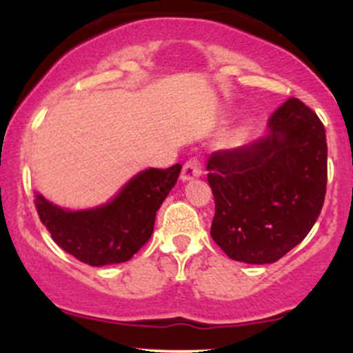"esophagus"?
I'll list each match as a JSON object with an SVG mask.
<instances>
[{
  "label": "esophagus",
  "instance_id": "obj_1",
  "mask_svg": "<svg viewBox=\"0 0 353 353\" xmlns=\"http://www.w3.org/2000/svg\"><path fill=\"white\" fill-rule=\"evenodd\" d=\"M201 174H202L201 159L199 157H190L188 163L184 164V168H182L181 177L184 181H189V179H194V177H199Z\"/></svg>",
  "mask_w": 353,
  "mask_h": 353
}]
</instances>
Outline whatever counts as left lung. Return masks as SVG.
I'll list each match as a JSON object with an SVG mask.
<instances>
[{
    "instance_id": "8db88e82",
    "label": "left lung",
    "mask_w": 353,
    "mask_h": 353,
    "mask_svg": "<svg viewBox=\"0 0 353 353\" xmlns=\"http://www.w3.org/2000/svg\"><path fill=\"white\" fill-rule=\"evenodd\" d=\"M269 134L208 161L210 236L232 261L272 264L305 239L327 189L322 121L297 98L270 114Z\"/></svg>"
}]
</instances>
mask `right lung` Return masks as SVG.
<instances>
[{"mask_svg": "<svg viewBox=\"0 0 353 353\" xmlns=\"http://www.w3.org/2000/svg\"><path fill=\"white\" fill-rule=\"evenodd\" d=\"M181 164L137 174L103 208L70 212L36 194L38 216L52 241L89 265L125 262L152 236L156 212L181 172Z\"/></svg>", "mask_w": 353, "mask_h": 353, "instance_id": "right-lung-1", "label": "right lung"}]
</instances>
